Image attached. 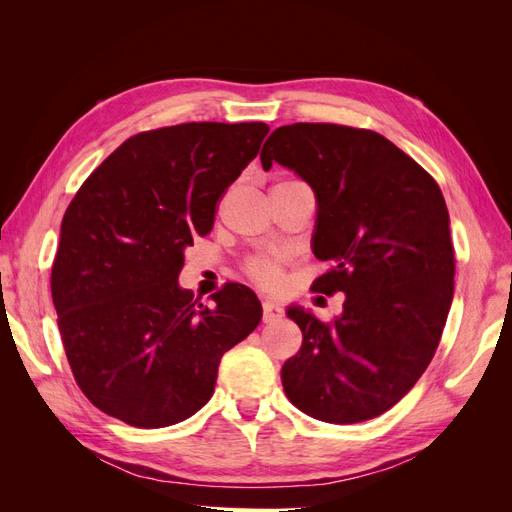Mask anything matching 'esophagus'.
Returning a JSON list of instances; mask_svg holds the SVG:
<instances>
[{"mask_svg": "<svg viewBox=\"0 0 512 512\" xmlns=\"http://www.w3.org/2000/svg\"><path fill=\"white\" fill-rule=\"evenodd\" d=\"M284 316V309L280 307V303H275L271 299L262 301V320L265 322H275Z\"/></svg>", "mask_w": 512, "mask_h": 512, "instance_id": "esophagus-1", "label": "esophagus"}]
</instances>
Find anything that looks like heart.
I'll list each match as a JSON object with an SVG mask.
<instances>
[{
    "label": "heart",
    "instance_id": "1",
    "mask_svg": "<svg viewBox=\"0 0 512 512\" xmlns=\"http://www.w3.org/2000/svg\"><path fill=\"white\" fill-rule=\"evenodd\" d=\"M247 269H250V273L262 284H275L280 280V269H277L275 262L269 258H256L250 262Z\"/></svg>",
    "mask_w": 512,
    "mask_h": 512
}]
</instances>
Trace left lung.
Masks as SVG:
<instances>
[{
	"instance_id": "obj_1",
	"label": "left lung",
	"mask_w": 512,
	"mask_h": 512,
	"mask_svg": "<svg viewBox=\"0 0 512 512\" xmlns=\"http://www.w3.org/2000/svg\"><path fill=\"white\" fill-rule=\"evenodd\" d=\"M316 196L314 290L344 292L333 324L290 305L303 344L282 367L288 399L324 423L369 421L404 397L433 359L455 288L451 220L425 170L389 138L335 123L277 128L260 151Z\"/></svg>"
}]
</instances>
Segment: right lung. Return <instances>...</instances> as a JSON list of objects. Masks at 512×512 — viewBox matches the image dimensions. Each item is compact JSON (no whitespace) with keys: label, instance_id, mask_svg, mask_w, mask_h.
Listing matches in <instances>:
<instances>
[{"label":"right lung","instance_id":"obj_1","mask_svg":"<svg viewBox=\"0 0 512 512\" xmlns=\"http://www.w3.org/2000/svg\"><path fill=\"white\" fill-rule=\"evenodd\" d=\"M267 132L260 121L141 132L76 192L51 292L76 384L104 414L143 429L185 421L211 399L224 352L258 327L250 288L226 284L207 307L179 273Z\"/></svg>","mask_w":512,"mask_h":512}]
</instances>
